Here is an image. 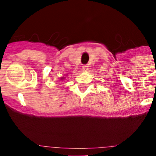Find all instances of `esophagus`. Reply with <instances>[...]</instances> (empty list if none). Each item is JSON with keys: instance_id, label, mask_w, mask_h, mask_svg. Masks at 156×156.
Wrapping results in <instances>:
<instances>
[{"instance_id": "1", "label": "esophagus", "mask_w": 156, "mask_h": 156, "mask_svg": "<svg viewBox=\"0 0 156 156\" xmlns=\"http://www.w3.org/2000/svg\"><path fill=\"white\" fill-rule=\"evenodd\" d=\"M88 69V66L87 65H84V66H83L82 67V70L83 71H87Z\"/></svg>"}]
</instances>
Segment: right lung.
Masks as SVG:
<instances>
[{"instance_id":"1","label":"right lung","mask_w":156,"mask_h":156,"mask_svg":"<svg viewBox=\"0 0 156 156\" xmlns=\"http://www.w3.org/2000/svg\"><path fill=\"white\" fill-rule=\"evenodd\" d=\"M64 80V77H62L61 78V80Z\"/></svg>"}]
</instances>
